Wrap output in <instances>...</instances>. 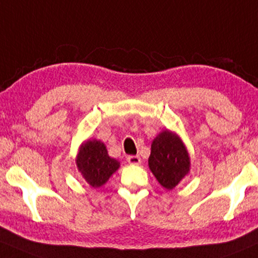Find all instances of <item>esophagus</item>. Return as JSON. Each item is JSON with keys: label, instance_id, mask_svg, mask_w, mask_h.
I'll use <instances>...</instances> for the list:
<instances>
[{"label": "esophagus", "instance_id": "obj_1", "mask_svg": "<svg viewBox=\"0 0 258 258\" xmlns=\"http://www.w3.org/2000/svg\"><path fill=\"white\" fill-rule=\"evenodd\" d=\"M127 161H128L130 164H139L141 163V157L139 156H127Z\"/></svg>", "mask_w": 258, "mask_h": 258}]
</instances>
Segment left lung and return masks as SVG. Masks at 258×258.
<instances>
[{
    "label": "left lung",
    "instance_id": "1",
    "mask_svg": "<svg viewBox=\"0 0 258 258\" xmlns=\"http://www.w3.org/2000/svg\"><path fill=\"white\" fill-rule=\"evenodd\" d=\"M149 168L163 187L172 190L188 173L190 157L178 136L161 132L151 144Z\"/></svg>",
    "mask_w": 258,
    "mask_h": 258
}]
</instances>
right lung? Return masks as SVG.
Masks as SVG:
<instances>
[{"label":"right lung","mask_w":258,"mask_h":258,"mask_svg":"<svg viewBox=\"0 0 258 258\" xmlns=\"http://www.w3.org/2000/svg\"><path fill=\"white\" fill-rule=\"evenodd\" d=\"M77 166L92 187H99L108 181L120 163L109 157L103 143L94 139L82 145L77 156Z\"/></svg>","instance_id":"obj_1"}]
</instances>
